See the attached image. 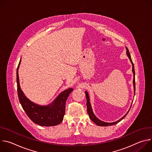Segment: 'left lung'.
Here are the masks:
<instances>
[{"label": "left lung", "instance_id": "left-lung-1", "mask_svg": "<svg viewBox=\"0 0 152 152\" xmlns=\"http://www.w3.org/2000/svg\"><path fill=\"white\" fill-rule=\"evenodd\" d=\"M126 48V53H127V55L128 56V58H129L130 61H131V63H132V72H133V73H134V80H133V84H134V96H135V70H134V63L132 61V59H131V55H130V53L129 52V50L127 48ZM85 95H86V106H87V113L89 115V117H90V118L96 124L97 126H112V125H114L117 123H118V122H120V121H121L126 116V115L128 114L129 111H130V109L128 111V112L121 118H120V120L115 121V122H113V123H107V122H104L102 120H100L99 118H97L95 115L94 114L93 112V110H92V107H91V103H90V98H89V96H88V94L87 93V91H85ZM132 106V104H131Z\"/></svg>", "mask_w": 152, "mask_h": 152}]
</instances>
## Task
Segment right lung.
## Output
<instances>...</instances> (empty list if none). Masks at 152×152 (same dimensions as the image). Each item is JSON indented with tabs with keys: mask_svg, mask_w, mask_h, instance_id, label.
I'll list each match as a JSON object with an SVG mask.
<instances>
[{
	"mask_svg": "<svg viewBox=\"0 0 152 152\" xmlns=\"http://www.w3.org/2000/svg\"><path fill=\"white\" fill-rule=\"evenodd\" d=\"M20 61L17 70V83L18 99L23 109L29 118L39 126H53L60 124L66 112V100L73 89L69 88L62 91L48 105L40 106L34 103L25 96L20 88L18 72Z\"/></svg>",
	"mask_w": 152,
	"mask_h": 152,
	"instance_id": "obj_1",
	"label": "right lung"
}]
</instances>
